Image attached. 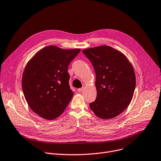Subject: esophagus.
Masks as SVG:
<instances>
[{
	"label": "esophagus",
	"instance_id": "esophagus-1",
	"mask_svg": "<svg viewBox=\"0 0 161 161\" xmlns=\"http://www.w3.org/2000/svg\"><path fill=\"white\" fill-rule=\"evenodd\" d=\"M83 89H84V87H81V88H79V89H77V91H78V92H81V91H82Z\"/></svg>",
	"mask_w": 161,
	"mask_h": 161
}]
</instances>
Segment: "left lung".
I'll list each match as a JSON object with an SVG mask.
<instances>
[{
	"instance_id": "left-lung-1",
	"label": "left lung",
	"mask_w": 161,
	"mask_h": 161,
	"mask_svg": "<svg viewBox=\"0 0 161 161\" xmlns=\"http://www.w3.org/2000/svg\"><path fill=\"white\" fill-rule=\"evenodd\" d=\"M96 74V100L89 104L101 119H112L130 103L136 87V76L126 56L114 48L102 46L82 51Z\"/></svg>"
}]
</instances>
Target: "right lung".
Instances as JSON below:
<instances>
[{
  "label": "right lung",
  "instance_id": "right-lung-1",
  "mask_svg": "<svg viewBox=\"0 0 161 161\" xmlns=\"http://www.w3.org/2000/svg\"><path fill=\"white\" fill-rule=\"evenodd\" d=\"M80 49L49 46L28 62L22 77V89L32 110L44 119L60 116L73 97L68 68Z\"/></svg>",
  "mask_w": 161,
  "mask_h": 161
}]
</instances>
